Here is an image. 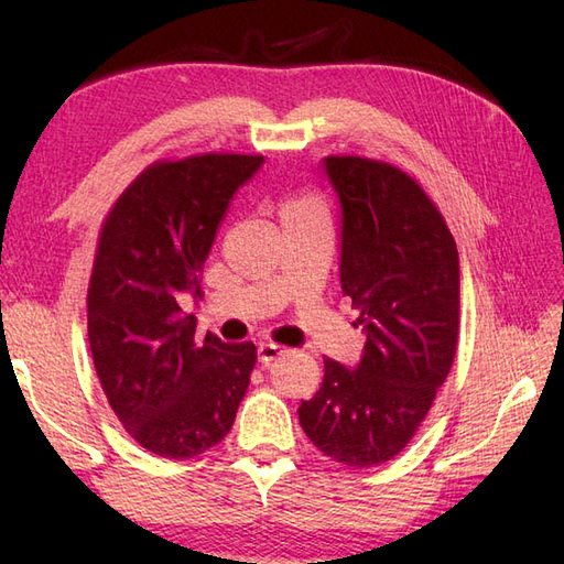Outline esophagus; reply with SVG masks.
I'll return each instance as SVG.
<instances>
[{
    "instance_id": "esophagus-1",
    "label": "esophagus",
    "mask_w": 564,
    "mask_h": 564,
    "mask_svg": "<svg viewBox=\"0 0 564 564\" xmlns=\"http://www.w3.org/2000/svg\"><path fill=\"white\" fill-rule=\"evenodd\" d=\"M282 352H284V348L278 344H261L259 348H256V355H259L261 365H270L272 360H278Z\"/></svg>"
}]
</instances>
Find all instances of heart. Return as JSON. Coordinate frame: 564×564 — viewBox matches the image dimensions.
I'll return each mask as SVG.
<instances>
[{
  "label": "heart",
  "mask_w": 564,
  "mask_h": 564,
  "mask_svg": "<svg viewBox=\"0 0 564 564\" xmlns=\"http://www.w3.org/2000/svg\"><path fill=\"white\" fill-rule=\"evenodd\" d=\"M301 204H303V202H301Z\"/></svg>",
  "instance_id": "b5f03b06"
}]
</instances>
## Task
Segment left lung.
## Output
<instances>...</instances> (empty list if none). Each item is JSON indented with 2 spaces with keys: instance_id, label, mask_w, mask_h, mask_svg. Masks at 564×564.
<instances>
[{
  "instance_id": "left-lung-1",
  "label": "left lung",
  "mask_w": 564,
  "mask_h": 564,
  "mask_svg": "<svg viewBox=\"0 0 564 564\" xmlns=\"http://www.w3.org/2000/svg\"><path fill=\"white\" fill-rule=\"evenodd\" d=\"M338 197V275L367 336L355 367L324 360L299 421L313 445L352 468L386 464L414 437L454 362L458 251L419 183L365 158H324Z\"/></svg>"
}]
</instances>
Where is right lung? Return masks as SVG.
Masks as SVG:
<instances>
[{
	"instance_id": "obj_1",
	"label": "right lung",
	"mask_w": 564,
	"mask_h": 564,
	"mask_svg": "<svg viewBox=\"0 0 564 564\" xmlns=\"http://www.w3.org/2000/svg\"><path fill=\"white\" fill-rule=\"evenodd\" d=\"M259 155L160 162L117 199L89 284V346L98 381L129 435L164 458H193L224 440L256 362L253 344L195 336L181 299L199 275L235 193Z\"/></svg>"
}]
</instances>
